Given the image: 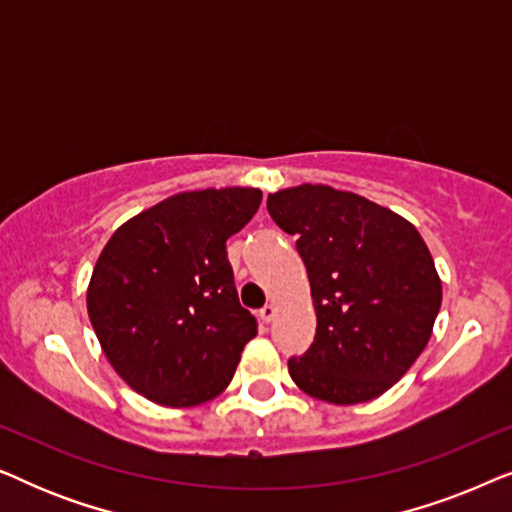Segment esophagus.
Wrapping results in <instances>:
<instances>
[{"instance_id": "esophagus-1", "label": "esophagus", "mask_w": 512, "mask_h": 512, "mask_svg": "<svg viewBox=\"0 0 512 512\" xmlns=\"http://www.w3.org/2000/svg\"><path fill=\"white\" fill-rule=\"evenodd\" d=\"M275 317H277V305L275 303H268V305L261 307V319L265 321V324H272Z\"/></svg>"}]
</instances>
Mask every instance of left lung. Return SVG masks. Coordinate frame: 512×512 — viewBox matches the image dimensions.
<instances>
[{
    "label": "left lung",
    "instance_id": "obj_1",
    "mask_svg": "<svg viewBox=\"0 0 512 512\" xmlns=\"http://www.w3.org/2000/svg\"><path fill=\"white\" fill-rule=\"evenodd\" d=\"M310 279L317 333L291 380L333 405L389 391L429 345L443 284L408 219L363 195L300 184L268 195Z\"/></svg>",
    "mask_w": 512,
    "mask_h": 512
}]
</instances>
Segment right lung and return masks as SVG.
<instances>
[{"label":"right lung","mask_w":512,"mask_h":512,"mask_svg":"<svg viewBox=\"0 0 512 512\" xmlns=\"http://www.w3.org/2000/svg\"><path fill=\"white\" fill-rule=\"evenodd\" d=\"M258 188L186 191L132 216L109 237L86 303L121 380L165 408L221 394L258 333L237 298L226 240L261 205Z\"/></svg>","instance_id":"obj_1"}]
</instances>
